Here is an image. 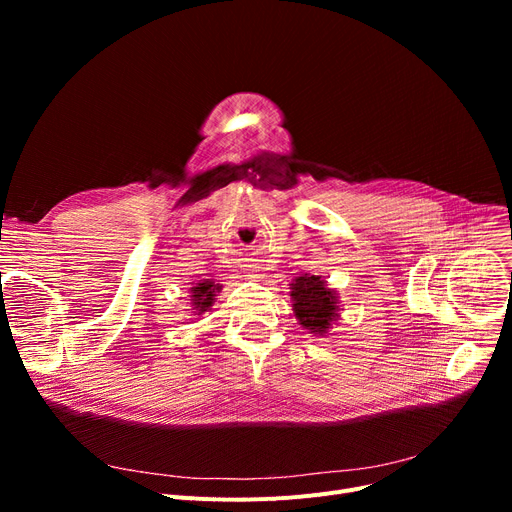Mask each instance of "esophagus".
Instances as JSON below:
<instances>
[{
    "instance_id": "34e87169",
    "label": "esophagus",
    "mask_w": 512,
    "mask_h": 512,
    "mask_svg": "<svg viewBox=\"0 0 512 512\" xmlns=\"http://www.w3.org/2000/svg\"><path fill=\"white\" fill-rule=\"evenodd\" d=\"M249 272H251V274H249V276H251V278H261V274H257V272H259V270H249Z\"/></svg>"
}]
</instances>
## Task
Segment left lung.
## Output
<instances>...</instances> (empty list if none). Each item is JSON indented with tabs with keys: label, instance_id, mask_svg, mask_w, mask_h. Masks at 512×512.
<instances>
[{
	"label": "left lung",
	"instance_id": "left-lung-1",
	"mask_svg": "<svg viewBox=\"0 0 512 512\" xmlns=\"http://www.w3.org/2000/svg\"><path fill=\"white\" fill-rule=\"evenodd\" d=\"M292 311L297 315L299 324L311 334L324 336L340 317V305L336 290L326 284L321 276H299L290 284Z\"/></svg>",
	"mask_w": 512,
	"mask_h": 512
}]
</instances>
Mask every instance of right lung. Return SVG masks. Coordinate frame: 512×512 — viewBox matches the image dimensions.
Returning <instances> with one entry per match:
<instances>
[{"label":"right lung","mask_w":512,"mask_h":512,"mask_svg":"<svg viewBox=\"0 0 512 512\" xmlns=\"http://www.w3.org/2000/svg\"><path fill=\"white\" fill-rule=\"evenodd\" d=\"M222 290L220 284H215L213 280H199L193 288H191V305L195 309V315H201L205 313L215 297H218V292Z\"/></svg>","instance_id":"right-lung-1"}]
</instances>
